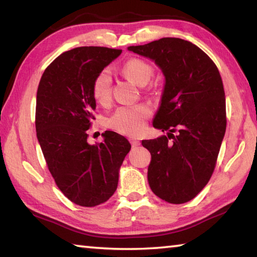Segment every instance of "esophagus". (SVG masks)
I'll list each match as a JSON object with an SVG mask.
<instances>
[{
	"label": "esophagus",
	"instance_id": "1",
	"mask_svg": "<svg viewBox=\"0 0 257 257\" xmlns=\"http://www.w3.org/2000/svg\"><path fill=\"white\" fill-rule=\"evenodd\" d=\"M130 142H131V144H132L133 148L139 147V145L141 144V142H140L139 140H137V139H130Z\"/></svg>",
	"mask_w": 257,
	"mask_h": 257
}]
</instances>
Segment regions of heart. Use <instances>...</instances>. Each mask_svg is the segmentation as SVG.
<instances>
[{"instance_id": "obj_1", "label": "heart", "mask_w": 257, "mask_h": 257, "mask_svg": "<svg viewBox=\"0 0 257 257\" xmlns=\"http://www.w3.org/2000/svg\"><path fill=\"white\" fill-rule=\"evenodd\" d=\"M123 74L128 80L139 87L147 86L153 76V68L141 59H131L122 68ZM112 77L108 70H103L96 76L93 83V96L98 104L108 103L110 98ZM150 116V109L145 105L132 107H119L109 118L108 124L113 130L127 135H138L145 126V120Z\"/></svg>"}]
</instances>
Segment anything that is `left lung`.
Here are the masks:
<instances>
[{"label":"left lung","mask_w":257,"mask_h":257,"mask_svg":"<svg viewBox=\"0 0 257 257\" xmlns=\"http://www.w3.org/2000/svg\"><path fill=\"white\" fill-rule=\"evenodd\" d=\"M127 50L154 61L164 76L153 127L168 137L142 141L152 157L150 188L164 201L183 204L205 188L216 166L226 131L221 77L200 48L179 38H162Z\"/></svg>","instance_id":"obj_1"}]
</instances>
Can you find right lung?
Wrapping results in <instances>:
<instances>
[{
  "mask_svg": "<svg viewBox=\"0 0 257 257\" xmlns=\"http://www.w3.org/2000/svg\"><path fill=\"white\" fill-rule=\"evenodd\" d=\"M122 50L79 47L61 53L43 72L37 91L36 131L47 166L61 192L76 205L95 207L113 196L131 144L106 131L89 144L93 83Z\"/></svg>",
  "mask_w": 257,
  "mask_h": 257,
  "instance_id": "add662e5",
  "label": "right lung"
}]
</instances>
